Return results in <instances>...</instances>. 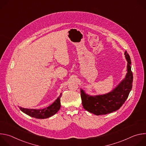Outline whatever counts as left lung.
<instances>
[{
	"instance_id": "obj_1",
	"label": "left lung",
	"mask_w": 146,
	"mask_h": 146,
	"mask_svg": "<svg viewBox=\"0 0 146 146\" xmlns=\"http://www.w3.org/2000/svg\"><path fill=\"white\" fill-rule=\"evenodd\" d=\"M128 62L127 73L118 86L111 92L102 95L91 96L81 89V98L83 108L96 115L107 114L118 110L127 99L132 88L133 74L131 67V58L125 52Z\"/></svg>"
}]
</instances>
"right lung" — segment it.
Listing matches in <instances>:
<instances>
[{"mask_svg":"<svg viewBox=\"0 0 146 146\" xmlns=\"http://www.w3.org/2000/svg\"><path fill=\"white\" fill-rule=\"evenodd\" d=\"M62 96V94L56 99V100L50 106L43 109H29L20 108V110L26 114L36 118L44 119L51 117L58 112L60 108V99Z\"/></svg>","mask_w":146,"mask_h":146,"instance_id":"obj_1","label":"right lung"}]
</instances>
